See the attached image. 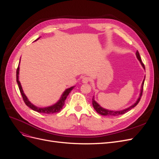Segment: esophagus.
<instances>
[{
    "mask_svg": "<svg viewBox=\"0 0 159 159\" xmlns=\"http://www.w3.org/2000/svg\"><path fill=\"white\" fill-rule=\"evenodd\" d=\"M89 80H90V79H89V77H88V76H85V77H84V78H82V82H83V83H84V84H86V83L89 82Z\"/></svg>",
    "mask_w": 159,
    "mask_h": 159,
    "instance_id": "obj_1",
    "label": "esophagus"
}]
</instances>
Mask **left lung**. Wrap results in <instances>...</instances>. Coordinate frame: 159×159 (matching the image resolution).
<instances>
[{"label":"left lung","instance_id":"1","mask_svg":"<svg viewBox=\"0 0 159 159\" xmlns=\"http://www.w3.org/2000/svg\"><path fill=\"white\" fill-rule=\"evenodd\" d=\"M136 55H137V57L138 60L140 61L141 65L143 66V67L144 68V69L145 70V65H144V64L141 61V58L140 57V55H139V53L138 51H137L136 52ZM144 81H145V79H144L143 80V82L142 84V87H141V94H140V97L139 98L138 100L137 101V102L134 103V105H133L132 106L129 107V108L126 109H124V110H122V111H109V110H107V109H105L103 108H102V107L100 106V105L95 102V101L94 100V97H93V99H92V104H93V108L95 109V110L97 111L99 114L102 115H106V116H118V115H123L124 113H127V111H129L131 110V109H133V107H134L136 106V105L139 103V102H140L141 100V96L143 95V85H144Z\"/></svg>","mask_w":159,"mask_h":159}]
</instances>
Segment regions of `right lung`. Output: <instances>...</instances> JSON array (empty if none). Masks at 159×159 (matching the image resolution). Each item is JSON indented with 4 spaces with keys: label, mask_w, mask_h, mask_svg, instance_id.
Returning a JSON list of instances; mask_svg holds the SVG:
<instances>
[{
    "label": "right lung",
    "mask_w": 159,
    "mask_h": 159,
    "mask_svg": "<svg viewBox=\"0 0 159 159\" xmlns=\"http://www.w3.org/2000/svg\"><path fill=\"white\" fill-rule=\"evenodd\" d=\"M18 74H19V64H18V66L17 70H16V81H17V84L18 85L19 89H20V91L21 93L22 97L23 98L24 102H25V104L27 105L28 107H29L32 110L35 111H37L38 113H46V114H53V113L60 112L61 109H62V107H63V106L64 105L65 101H66L67 97H68V95L71 92V91L74 88V87H71L68 89H67L63 93V94H62L60 99L54 105H52V106L45 107V108L37 107L34 106V105L33 104H32L29 102V101L28 100L26 96L25 95V93H24V91L22 90V86L20 85V81H19V80H18Z\"/></svg>",
    "instance_id": "1"
}]
</instances>
